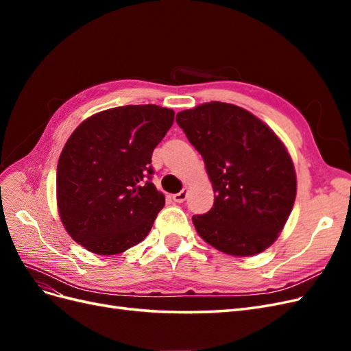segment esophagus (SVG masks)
I'll list each match as a JSON object with an SVG mask.
<instances>
[{
	"mask_svg": "<svg viewBox=\"0 0 351 351\" xmlns=\"http://www.w3.org/2000/svg\"><path fill=\"white\" fill-rule=\"evenodd\" d=\"M187 192H189V189H187V187H184V189L182 190V192H178V193L173 195L174 202H178V204H182V202H184V200H186V197H187Z\"/></svg>",
	"mask_w": 351,
	"mask_h": 351,
	"instance_id": "34e87169",
	"label": "esophagus"
}]
</instances>
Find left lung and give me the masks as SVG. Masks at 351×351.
<instances>
[{
    "instance_id": "1",
    "label": "left lung",
    "mask_w": 351,
    "mask_h": 351,
    "mask_svg": "<svg viewBox=\"0 0 351 351\" xmlns=\"http://www.w3.org/2000/svg\"><path fill=\"white\" fill-rule=\"evenodd\" d=\"M177 124L204 158L214 206L195 215L197 234L231 256H253L278 239L297 193L293 159L280 137L234 104L180 111Z\"/></svg>"
}]
</instances>
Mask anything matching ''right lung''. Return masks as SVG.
I'll return each instance as SVG.
<instances>
[{
	"instance_id": "1",
	"label": "right lung",
	"mask_w": 351,
	"mask_h": 351,
	"mask_svg": "<svg viewBox=\"0 0 351 351\" xmlns=\"http://www.w3.org/2000/svg\"><path fill=\"white\" fill-rule=\"evenodd\" d=\"M174 121L159 105H125L88 117L57 165V208L70 237L95 254L141 243L165 205L151 182V158Z\"/></svg>"
}]
</instances>
